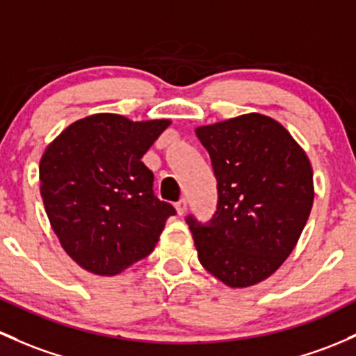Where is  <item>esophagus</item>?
Masks as SVG:
<instances>
[{"mask_svg": "<svg viewBox=\"0 0 356 356\" xmlns=\"http://www.w3.org/2000/svg\"><path fill=\"white\" fill-rule=\"evenodd\" d=\"M175 209H177L179 215H184V213L188 211V200H184V197L179 200L177 203H175Z\"/></svg>", "mask_w": 356, "mask_h": 356, "instance_id": "obj_1", "label": "esophagus"}]
</instances>
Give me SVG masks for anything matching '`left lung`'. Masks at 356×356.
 Wrapping results in <instances>:
<instances>
[{
	"instance_id": "8db88e82",
	"label": "left lung",
	"mask_w": 356,
	"mask_h": 356,
	"mask_svg": "<svg viewBox=\"0 0 356 356\" xmlns=\"http://www.w3.org/2000/svg\"><path fill=\"white\" fill-rule=\"evenodd\" d=\"M196 136L218 182L211 222L186 218L197 257L227 286H252L297 245L314 203L312 167L291 134L257 112L200 126Z\"/></svg>"
}]
</instances>
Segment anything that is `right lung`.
<instances>
[{
  "mask_svg": "<svg viewBox=\"0 0 356 356\" xmlns=\"http://www.w3.org/2000/svg\"><path fill=\"white\" fill-rule=\"evenodd\" d=\"M168 124L93 114L44 152L39 179L47 218L66 254L93 275H118L147 257L175 215L153 194V172L141 162Z\"/></svg>",
  "mask_w": 356,
  "mask_h": 356,
  "instance_id": "right-lung-1",
  "label": "right lung"
}]
</instances>
